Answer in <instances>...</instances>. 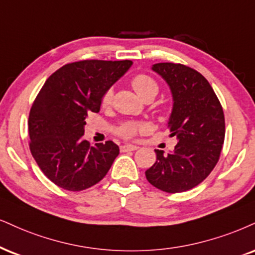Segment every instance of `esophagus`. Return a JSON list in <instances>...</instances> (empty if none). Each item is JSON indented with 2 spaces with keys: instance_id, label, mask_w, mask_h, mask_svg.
<instances>
[{
  "instance_id": "34e87169",
  "label": "esophagus",
  "mask_w": 255,
  "mask_h": 255,
  "mask_svg": "<svg viewBox=\"0 0 255 255\" xmlns=\"http://www.w3.org/2000/svg\"><path fill=\"white\" fill-rule=\"evenodd\" d=\"M138 149L137 145H132V144H125V145L121 146L122 152H128V151H136Z\"/></svg>"
}]
</instances>
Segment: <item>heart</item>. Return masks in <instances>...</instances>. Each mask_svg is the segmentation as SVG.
<instances>
[{
    "label": "heart",
    "mask_w": 255,
    "mask_h": 255,
    "mask_svg": "<svg viewBox=\"0 0 255 255\" xmlns=\"http://www.w3.org/2000/svg\"><path fill=\"white\" fill-rule=\"evenodd\" d=\"M133 90L140 98L144 100L147 98H155L156 94L158 93V84L153 79L152 77L147 74H137L136 77L132 78L131 80ZM113 99V90H106L100 99V105L103 108H109L111 105ZM146 128V125L144 123H136V122H128L122 124L118 128L117 133L123 138H132L139 132L144 131Z\"/></svg>",
    "instance_id": "obj_1"
}]
</instances>
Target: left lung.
<instances>
[{
    "instance_id": "8db88e82",
    "label": "left lung",
    "mask_w": 255,
    "mask_h": 255,
    "mask_svg": "<svg viewBox=\"0 0 255 255\" xmlns=\"http://www.w3.org/2000/svg\"><path fill=\"white\" fill-rule=\"evenodd\" d=\"M170 87L174 105L169 118L174 152L155 150L157 159L145 171L146 180L165 193L193 189L207 178L220 158L225 139V115L208 80L182 64L152 66Z\"/></svg>"
}]
</instances>
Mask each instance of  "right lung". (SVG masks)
<instances>
[{"mask_svg":"<svg viewBox=\"0 0 255 255\" xmlns=\"http://www.w3.org/2000/svg\"><path fill=\"white\" fill-rule=\"evenodd\" d=\"M132 65L131 60H83L55 71L34 100L28 119L29 149L53 183L80 191L102 181L119 153L112 140L91 146L83 138L89 113Z\"/></svg>","mask_w":255,"mask_h":255,"instance_id":"1","label":"right lung"}]
</instances>
